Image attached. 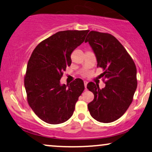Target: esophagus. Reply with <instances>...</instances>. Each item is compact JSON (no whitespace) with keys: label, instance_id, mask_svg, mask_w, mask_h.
Listing matches in <instances>:
<instances>
[{"label":"esophagus","instance_id":"esophagus-1","mask_svg":"<svg viewBox=\"0 0 152 152\" xmlns=\"http://www.w3.org/2000/svg\"><path fill=\"white\" fill-rule=\"evenodd\" d=\"M87 84H88V82L86 81V80H84V86H85L86 89H87Z\"/></svg>","mask_w":152,"mask_h":152}]
</instances>
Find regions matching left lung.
I'll list each match as a JSON object with an SVG mask.
<instances>
[{
	"label": "left lung",
	"mask_w": 152,
	"mask_h": 152,
	"mask_svg": "<svg viewBox=\"0 0 152 152\" xmlns=\"http://www.w3.org/2000/svg\"><path fill=\"white\" fill-rule=\"evenodd\" d=\"M95 53L97 67L105 87L99 89L93 82L87 88L94 94L88 104L93 118L102 123H111L121 117L132 103L137 88V69L133 59L121 43L108 33L91 31L86 38Z\"/></svg>",
	"instance_id": "obj_1"
}]
</instances>
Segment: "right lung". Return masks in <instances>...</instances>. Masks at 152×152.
<instances>
[{
	"mask_svg": "<svg viewBox=\"0 0 152 152\" xmlns=\"http://www.w3.org/2000/svg\"><path fill=\"white\" fill-rule=\"evenodd\" d=\"M89 30L62 31L41 41L31 55L24 76L26 98L34 112L50 124L66 121L84 90L76 78L69 85L60 79L72 64L71 54L85 41Z\"/></svg>",
	"mask_w": 152,
	"mask_h": 152,
	"instance_id": "right-lung-1",
	"label": "right lung"
}]
</instances>
